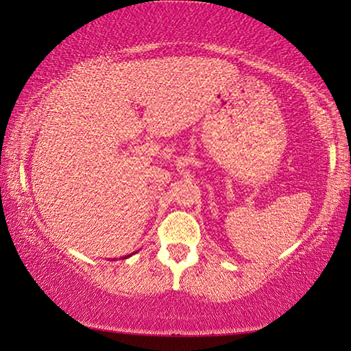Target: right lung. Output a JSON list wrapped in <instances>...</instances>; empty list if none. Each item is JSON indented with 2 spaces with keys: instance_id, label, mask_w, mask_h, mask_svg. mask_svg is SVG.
I'll return each instance as SVG.
<instances>
[{
  "instance_id": "add662e5",
  "label": "right lung",
  "mask_w": 351,
  "mask_h": 351,
  "mask_svg": "<svg viewBox=\"0 0 351 351\" xmlns=\"http://www.w3.org/2000/svg\"><path fill=\"white\" fill-rule=\"evenodd\" d=\"M130 255H132V254H130ZM130 255H125V257H123V258H127V257H130Z\"/></svg>"
}]
</instances>
